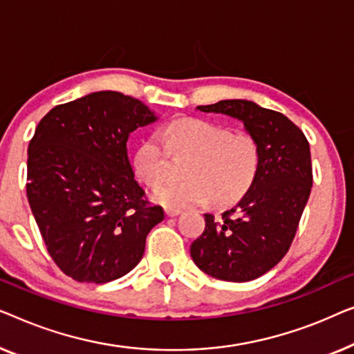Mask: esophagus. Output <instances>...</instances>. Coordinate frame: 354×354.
<instances>
[{
    "mask_svg": "<svg viewBox=\"0 0 354 354\" xmlns=\"http://www.w3.org/2000/svg\"><path fill=\"white\" fill-rule=\"evenodd\" d=\"M165 213H167V216H178V215H181V210H179V208H167L165 210Z\"/></svg>",
    "mask_w": 354,
    "mask_h": 354,
    "instance_id": "obj_1",
    "label": "esophagus"
}]
</instances>
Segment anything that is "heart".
I'll use <instances>...</instances> for the list:
<instances>
[{
    "label": "heart",
    "mask_w": 354,
    "mask_h": 354,
    "mask_svg": "<svg viewBox=\"0 0 354 354\" xmlns=\"http://www.w3.org/2000/svg\"><path fill=\"white\" fill-rule=\"evenodd\" d=\"M160 134L144 139L134 156V170L147 186L156 187L170 173V151L191 157L184 168V181L163 184L153 198L171 208L229 205L245 196L260 167V151L250 134H232L231 129L202 120L173 122Z\"/></svg>",
    "instance_id": "b5f03b06"
}]
</instances>
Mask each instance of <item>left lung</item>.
I'll return each mask as SVG.
<instances>
[{
    "label": "left lung",
    "instance_id": "obj_1",
    "mask_svg": "<svg viewBox=\"0 0 354 354\" xmlns=\"http://www.w3.org/2000/svg\"><path fill=\"white\" fill-rule=\"evenodd\" d=\"M197 109L242 122L258 144L260 167L252 187L221 220L205 213V231L191 243V257L215 279L252 281L274 268L295 237L313 186L310 144L286 115L245 99Z\"/></svg>",
    "mask_w": 354,
    "mask_h": 354
}]
</instances>
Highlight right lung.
<instances>
[{"label":"right lung","mask_w":354,"mask_h":354,"mask_svg":"<svg viewBox=\"0 0 354 354\" xmlns=\"http://www.w3.org/2000/svg\"><path fill=\"white\" fill-rule=\"evenodd\" d=\"M139 99L97 91L51 109L28 144L27 198L54 263L106 283L141 261L165 213L144 198L128 157L134 129L157 120Z\"/></svg>","instance_id":"1"}]
</instances>
